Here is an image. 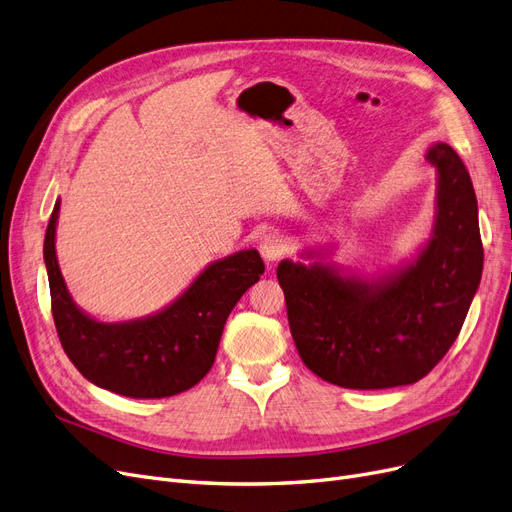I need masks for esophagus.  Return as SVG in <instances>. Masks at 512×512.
<instances>
[{"instance_id":"esophagus-1","label":"esophagus","mask_w":512,"mask_h":512,"mask_svg":"<svg viewBox=\"0 0 512 512\" xmlns=\"http://www.w3.org/2000/svg\"><path fill=\"white\" fill-rule=\"evenodd\" d=\"M259 249H261L263 259H266L268 263H276L282 255L287 253V240L282 238L280 232H270L263 236Z\"/></svg>"}]
</instances>
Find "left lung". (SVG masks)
Here are the masks:
<instances>
[{
  "label": "left lung",
  "mask_w": 512,
  "mask_h": 512,
  "mask_svg": "<svg viewBox=\"0 0 512 512\" xmlns=\"http://www.w3.org/2000/svg\"><path fill=\"white\" fill-rule=\"evenodd\" d=\"M437 173L430 238L401 266L365 276L331 259L333 246L282 259L293 342L306 367L342 388L415 384L447 354L483 272L475 187L460 156L432 143Z\"/></svg>",
  "instance_id": "left-lung-1"
}]
</instances>
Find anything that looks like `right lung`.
I'll use <instances>...</instances> for the list:
<instances>
[{
	"label": "right lung",
	"instance_id": "obj_1",
	"mask_svg": "<svg viewBox=\"0 0 512 512\" xmlns=\"http://www.w3.org/2000/svg\"><path fill=\"white\" fill-rule=\"evenodd\" d=\"M54 202L44 238L56 333L69 361L94 386L130 399H164L196 386L211 371L225 320L263 274L257 249L217 259L162 310L124 323H101L75 304L56 259Z\"/></svg>",
	"mask_w": 512,
	"mask_h": 512
}]
</instances>
